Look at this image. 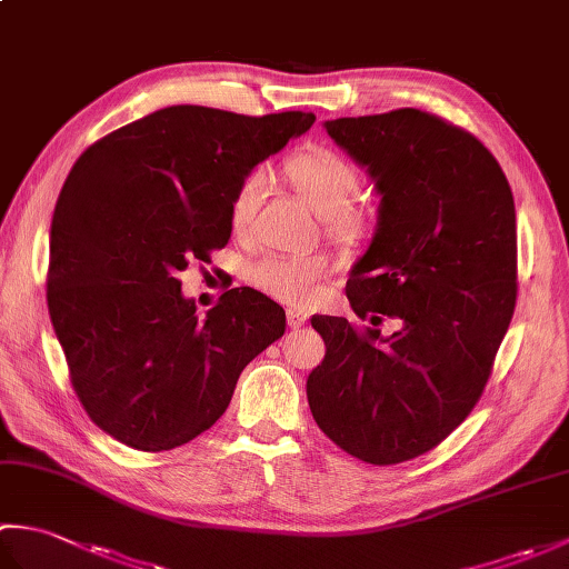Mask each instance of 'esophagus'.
I'll use <instances>...</instances> for the list:
<instances>
[{
  "mask_svg": "<svg viewBox=\"0 0 569 569\" xmlns=\"http://www.w3.org/2000/svg\"><path fill=\"white\" fill-rule=\"evenodd\" d=\"M286 318H288V325H291V328H303V325L308 322L306 312H303V310H296V308L288 310Z\"/></svg>",
  "mask_w": 569,
  "mask_h": 569,
  "instance_id": "obj_1",
  "label": "esophagus"
}]
</instances>
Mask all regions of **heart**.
Listing matches in <instances>:
<instances>
[{
    "label": "heart",
    "instance_id": "heart-1",
    "mask_svg": "<svg viewBox=\"0 0 569 569\" xmlns=\"http://www.w3.org/2000/svg\"><path fill=\"white\" fill-rule=\"evenodd\" d=\"M283 173L288 186L316 210L328 234L342 247H359L377 227V212L367 204H355L361 176L359 168L330 147H308L286 161ZM266 190V173L253 168L234 190L229 204V222L234 229H244ZM251 281L263 293L293 306H308L318 296V286L328 276V266L318 257H263L251 266Z\"/></svg>",
    "mask_w": 569,
    "mask_h": 569
}]
</instances>
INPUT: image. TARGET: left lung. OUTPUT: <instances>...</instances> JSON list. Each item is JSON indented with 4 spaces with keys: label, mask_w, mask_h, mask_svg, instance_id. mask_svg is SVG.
<instances>
[{
    "label": "left lung",
    "mask_w": 569,
    "mask_h": 569,
    "mask_svg": "<svg viewBox=\"0 0 569 569\" xmlns=\"http://www.w3.org/2000/svg\"><path fill=\"white\" fill-rule=\"evenodd\" d=\"M381 192L379 227L347 281L371 325L316 316L328 352L308 403L328 438L369 465L438 447L485 393L518 293L516 208L499 161L442 117L403 110L325 122Z\"/></svg>",
    "instance_id": "obj_1"
}]
</instances>
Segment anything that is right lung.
I'll list each match as a JSON object with an SVG mask.
<instances>
[{"instance_id":"right-lung-1","label":"right lung","mask_w":569,"mask_h":569,"mask_svg":"<svg viewBox=\"0 0 569 569\" xmlns=\"http://www.w3.org/2000/svg\"><path fill=\"white\" fill-rule=\"evenodd\" d=\"M316 122L176 104L80 153L51 222L46 300L90 420L141 452L212 428L239 373L286 332V312L232 288L200 318L178 273L232 237L229 204L253 166Z\"/></svg>"}]
</instances>
